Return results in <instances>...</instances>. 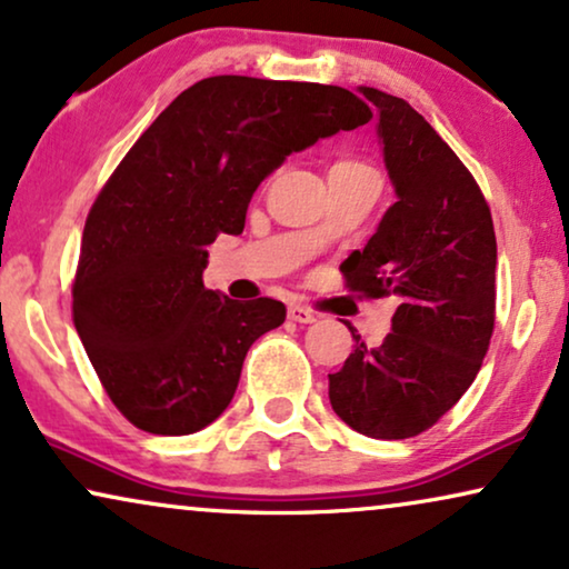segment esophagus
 Listing matches in <instances>:
<instances>
[{"mask_svg": "<svg viewBox=\"0 0 569 569\" xmlns=\"http://www.w3.org/2000/svg\"><path fill=\"white\" fill-rule=\"evenodd\" d=\"M287 319L295 321V323H313L316 313L306 306H290V308H287Z\"/></svg>", "mask_w": 569, "mask_h": 569, "instance_id": "1", "label": "esophagus"}]
</instances>
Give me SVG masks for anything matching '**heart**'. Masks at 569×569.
<instances>
[{"instance_id":"b5f03b06","label":"heart","mask_w":569,"mask_h":569,"mask_svg":"<svg viewBox=\"0 0 569 569\" xmlns=\"http://www.w3.org/2000/svg\"><path fill=\"white\" fill-rule=\"evenodd\" d=\"M356 169H368V167L358 164V161H339V164L331 167V172H356Z\"/></svg>"}]
</instances>
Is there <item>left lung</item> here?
<instances>
[{
    "mask_svg": "<svg viewBox=\"0 0 569 569\" xmlns=\"http://www.w3.org/2000/svg\"><path fill=\"white\" fill-rule=\"evenodd\" d=\"M397 201L363 250L345 258L350 290L397 295L392 331L329 373V402L371 439L431 429L473 383L493 331L497 238L489 203L457 153L405 99L358 86Z\"/></svg>",
    "mask_w": 569,
    "mask_h": 569,
    "instance_id": "left-lung-1",
    "label": "left lung"
}]
</instances>
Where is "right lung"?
<instances>
[{
	"label": "right lung",
	"mask_w": 569,
	"mask_h": 569,
	"mask_svg": "<svg viewBox=\"0 0 569 569\" xmlns=\"http://www.w3.org/2000/svg\"><path fill=\"white\" fill-rule=\"evenodd\" d=\"M368 120L348 88L213 76L136 140L88 213L72 284L80 342L132 426L186 437L227 410L250 345L287 311L206 290V248L242 232L290 153Z\"/></svg>",
	"instance_id": "obj_1"
}]
</instances>
